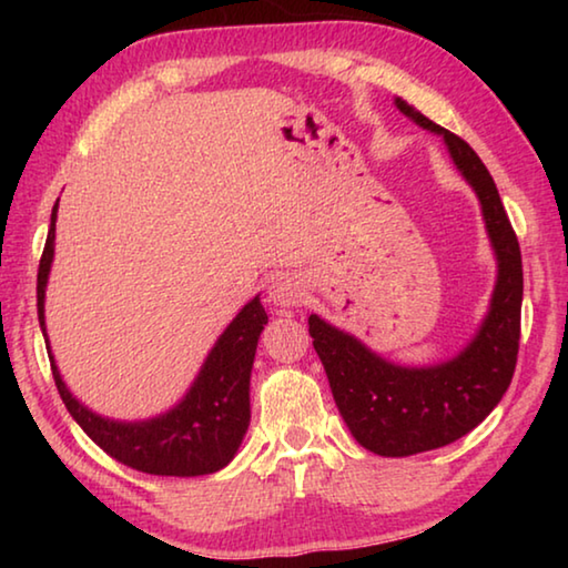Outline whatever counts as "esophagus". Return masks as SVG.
Returning <instances> with one entry per match:
<instances>
[{
  "label": "esophagus",
  "mask_w": 568,
  "mask_h": 568,
  "mask_svg": "<svg viewBox=\"0 0 568 568\" xmlns=\"http://www.w3.org/2000/svg\"><path fill=\"white\" fill-rule=\"evenodd\" d=\"M267 295H271L275 305L295 307L303 303V285L293 275H275L271 285H267Z\"/></svg>",
  "instance_id": "1"
}]
</instances>
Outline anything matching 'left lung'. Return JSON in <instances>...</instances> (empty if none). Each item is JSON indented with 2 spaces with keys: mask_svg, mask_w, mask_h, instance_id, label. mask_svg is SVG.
Listing matches in <instances>:
<instances>
[{
  "mask_svg": "<svg viewBox=\"0 0 568 568\" xmlns=\"http://www.w3.org/2000/svg\"><path fill=\"white\" fill-rule=\"evenodd\" d=\"M396 108L418 128L444 138L456 170L476 192L498 273L474 338L454 358L436 365H398L321 315L307 318L345 426L363 448L388 458L454 444L498 406L514 378L524 301L521 250L486 165L468 142L406 100L396 98Z\"/></svg>",
  "mask_w": 568,
  "mask_h": 568,
  "instance_id": "obj_1",
  "label": "left lung"
}]
</instances>
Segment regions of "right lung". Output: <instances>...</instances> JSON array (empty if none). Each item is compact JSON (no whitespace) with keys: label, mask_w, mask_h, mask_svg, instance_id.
Here are the masks:
<instances>
[{"label":"right lung","mask_w":568,"mask_h":568,"mask_svg":"<svg viewBox=\"0 0 568 568\" xmlns=\"http://www.w3.org/2000/svg\"><path fill=\"white\" fill-rule=\"evenodd\" d=\"M57 203L52 207L40 273H37V315H40L57 390H60L70 416L104 454L134 470H142V474L205 476L225 468L235 458L250 426V373H253L257 341L267 323L261 295H255L235 315L233 323L210 348L185 396L170 410L145 420H114L100 416L82 400H77L67 388L54 363L50 338H47L44 291L54 261Z\"/></svg>","instance_id":"1"}]
</instances>
